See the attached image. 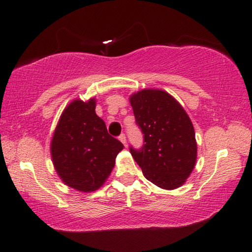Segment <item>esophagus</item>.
<instances>
[{
	"mask_svg": "<svg viewBox=\"0 0 252 252\" xmlns=\"http://www.w3.org/2000/svg\"><path fill=\"white\" fill-rule=\"evenodd\" d=\"M119 140L125 144V146H126V134L125 133H121L120 136H119Z\"/></svg>",
	"mask_w": 252,
	"mask_h": 252,
	"instance_id": "1",
	"label": "esophagus"
}]
</instances>
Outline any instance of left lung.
Instances as JSON below:
<instances>
[{
  "label": "left lung",
  "instance_id": "left-lung-1",
  "mask_svg": "<svg viewBox=\"0 0 252 252\" xmlns=\"http://www.w3.org/2000/svg\"><path fill=\"white\" fill-rule=\"evenodd\" d=\"M144 144L130 152L149 181L162 189L182 186L197 160V142L189 116L165 91L144 89L130 96Z\"/></svg>",
  "mask_w": 252,
  "mask_h": 252
}]
</instances>
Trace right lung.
<instances>
[{"instance_id": "1", "label": "right lung", "mask_w": 252, "mask_h": 252, "mask_svg": "<svg viewBox=\"0 0 252 252\" xmlns=\"http://www.w3.org/2000/svg\"><path fill=\"white\" fill-rule=\"evenodd\" d=\"M123 144L106 130L95 113V100H74L55 127L51 156L59 177L66 186L91 192L103 185L116 164Z\"/></svg>"}]
</instances>
